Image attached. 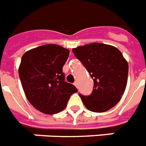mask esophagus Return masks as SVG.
Returning a JSON list of instances; mask_svg holds the SVG:
<instances>
[{
    "label": "esophagus",
    "instance_id": "1",
    "mask_svg": "<svg viewBox=\"0 0 146 146\" xmlns=\"http://www.w3.org/2000/svg\"><path fill=\"white\" fill-rule=\"evenodd\" d=\"M74 85H75V86H76V87L78 88V83H77V81L74 82Z\"/></svg>",
    "mask_w": 146,
    "mask_h": 146
}]
</instances>
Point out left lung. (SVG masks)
<instances>
[{
	"label": "left lung",
	"instance_id": "left-lung-1",
	"mask_svg": "<svg viewBox=\"0 0 146 146\" xmlns=\"http://www.w3.org/2000/svg\"><path fill=\"white\" fill-rule=\"evenodd\" d=\"M94 80L91 94H79L83 103L93 112H105L117 104L125 92L128 65L122 53L114 46L90 43L73 48Z\"/></svg>",
	"mask_w": 146,
	"mask_h": 146
}]
</instances>
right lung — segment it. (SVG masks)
<instances>
[{"mask_svg": "<svg viewBox=\"0 0 146 146\" xmlns=\"http://www.w3.org/2000/svg\"><path fill=\"white\" fill-rule=\"evenodd\" d=\"M69 54L67 48L48 44L31 49L21 57L18 74L25 94L32 106L44 114L62 111L70 96L78 91L65 81L62 73Z\"/></svg>", "mask_w": 146, "mask_h": 146, "instance_id": "obj_1", "label": "right lung"}]
</instances>
